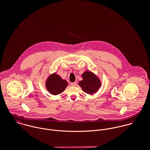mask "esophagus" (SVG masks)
Masks as SVG:
<instances>
[{"label":"esophagus","mask_w":150,"mask_h":150,"mask_svg":"<svg viewBox=\"0 0 150 150\" xmlns=\"http://www.w3.org/2000/svg\"><path fill=\"white\" fill-rule=\"evenodd\" d=\"M70 85H71V86H77V83L76 82L71 83Z\"/></svg>","instance_id":"34e87169"}]
</instances>
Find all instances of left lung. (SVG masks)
<instances>
[{"instance_id":"obj_1","label":"left lung","mask_w":150,"mask_h":150,"mask_svg":"<svg viewBox=\"0 0 150 150\" xmlns=\"http://www.w3.org/2000/svg\"><path fill=\"white\" fill-rule=\"evenodd\" d=\"M83 80L80 81L79 85L86 93L91 95L98 91L101 86L99 79L92 72L84 71L82 74Z\"/></svg>"}]
</instances>
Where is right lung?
<instances>
[{"label": "right lung", "mask_w": 150, "mask_h": 150, "mask_svg": "<svg viewBox=\"0 0 150 150\" xmlns=\"http://www.w3.org/2000/svg\"><path fill=\"white\" fill-rule=\"evenodd\" d=\"M67 85V82L55 73L51 74L45 81V87L47 91L54 95H57L63 92Z\"/></svg>", "instance_id": "right-lung-1"}]
</instances>
